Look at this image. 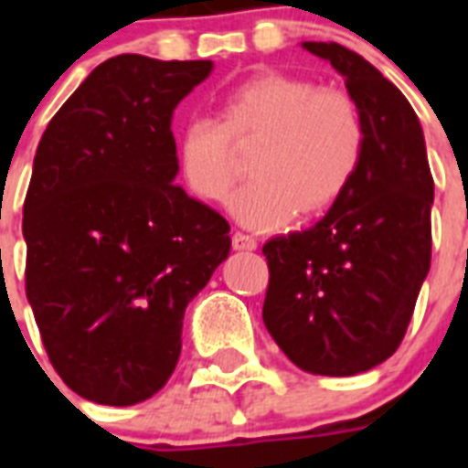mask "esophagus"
<instances>
[{"mask_svg":"<svg viewBox=\"0 0 468 468\" xmlns=\"http://www.w3.org/2000/svg\"><path fill=\"white\" fill-rule=\"evenodd\" d=\"M233 248L242 250V252H252L257 248V240L252 235L245 233H233Z\"/></svg>","mask_w":468,"mask_h":468,"instance_id":"1","label":"esophagus"}]
</instances>
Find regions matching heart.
Listing matches in <instances>:
<instances>
[{
    "instance_id": "obj_1",
    "label": "heart",
    "mask_w": 468,
    "mask_h": 468,
    "mask_svg": "<svg viewBox=\"0 0 468 468\" xmlns=\"http://www.w3.org/2000/svg\"><path fill=\"white\" fill-rule=\"evenodd\" d=\"M250 182L230 201L242 226L274 230L299 213L327 211L355 182L367 128L355 99L306 77L260 72L218 99V121L191 119L176 138L184 184L226 201L238 176L235 150H250Z\"/></svg>"
}]
</instances>
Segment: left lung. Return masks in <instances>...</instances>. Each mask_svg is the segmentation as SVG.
Segmentation results:
<instances>
[{
  "mask_svg": "<svg viewBox=\"0 0 468 468\" xmlns=\"http://www.w3.org/2000/svg\"><path fill=\"white\" fill-rule=\"evenodd\" d=\"M301 46L345 77L367 148L355 182L315 226L262 248V318L296 367L355 377L386 362L413 318L430 271L435 182L420 121L399 87L340 43Z\"/></svg>",
  "mask_w": 468,
  "mask_h": 468,
  "instance_id": "left-lung-1",
  "label": "left lung"
}]
</instances>
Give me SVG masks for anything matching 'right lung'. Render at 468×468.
Masks as SVG:
<instances>
[{
    "instance_id": "1",
    "label": "right lung",
    "mask_w": 468,
    "mask_h": 468,
    "mask_svg": "<svg viewBox=\"0 0 468 468\" xmlns=\"http://www.w3.org/2000/svg\"><path fill=\"white\" fill-rule=\"evenodd\" d=\"M211 68L109 58L33 157L26 296L55 371L101 406H133L167 384L184 311L230 252L228 220L175 184L172 113Z\"/></svg>"
}]
</instances>
